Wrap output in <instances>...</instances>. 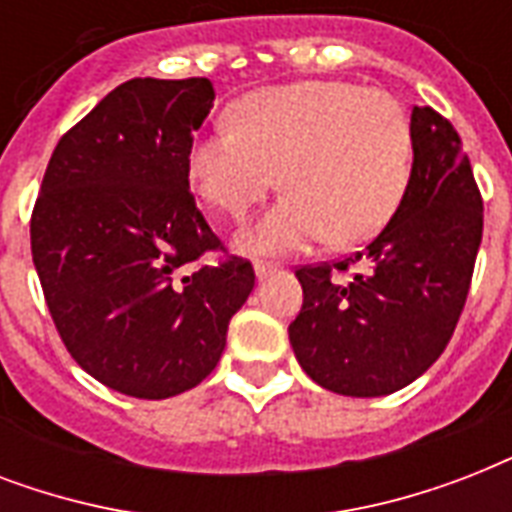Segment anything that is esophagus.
<instances>
[{"instance_id": "esophagus-1", "label": "esophagus", "mask_w": 512, "mask_h": 512, "mask_svg": "<svg viewBox=\"0 0 512 512\" xmlns=\"http://www.w3.org/2000/svg\"><path fill=\"white\" fill-rule=\"evenodd\" d=\"M279 271V265H273V263H263V260H257L255 263V276L257 279H268L271 273Z\"/></svg>"}]
</instances>
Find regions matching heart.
Returning a JSON list of instances; mask_svg holds the SVG:
<instances>
[{
	"label": "heart",
	"mask_w": 512,
	"mask_h": 512,
	"mask_svg": "<svg viewBox=\"0 0 512 512\" xmlns=\"http://www.w3.org/2000/svg\"><path fill=\"white\" fill-rule=\"evenodd\" d=\"M191 146L188 175L209 207L241 225L281 185L287 193L244 236L284 255L313 241L361 244L396 215L414 162L404 106L350 82H295L244 95Z\"/></svg>",
	"instance_id": "heart-1"
}]
</instances>
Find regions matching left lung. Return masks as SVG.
<instances>
[{"label": "left lung", "instance_id": "left-lung-1", "mask_svg": "<svg viewBox=\"0 0 512 512\" xmlns=\"http://www.w3.org/2000/svg\"><path fill=\"white\" fill-rule=\"evenodd\" d=\"M412 180L364 252L303 265L289 342L305 374L340 396L374 398L414 382L444 353L468 300L484 201L449 119L412 111ZM353 264L359 273L340 282Z\"/></svg>", "mask_w": 512, "mask_h": 512}]
</instances>
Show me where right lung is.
<instances>
[{"label": "right lung", "mask_w": 512, "mask_h": 512, "mask_svg": "<svg viewBox=\"0 0 512 512\" xmlns=\"http://www.w3.org/2000/svg\"><path fill=\"white\" fill-rule=\"evenodd\" d=\"M209 79H130L58 140L31 215V255L60 340L124 396L170 398L217 366L255 287L188 191Z\"/></svg>", "instance_id": "add662e5"}]
</instances>
